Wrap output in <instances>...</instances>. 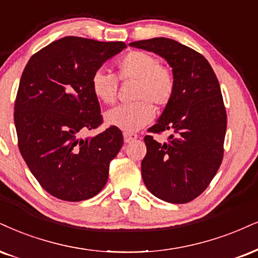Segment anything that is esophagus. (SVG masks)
<instances>
[{"instance_id":"esophagus-1","label":"esophagus","mask_w":258,"mask_h":258,"mask_svg":"<svg viewBox=\"0 0 258 258\" xmlns=\"http://www.w3.org/2000/svg\"><path fill=\"white\" fill-rule=\"evenodd\" d=\"M124 142L125 144H129V142L132 141H135L136 139H138V134H135V133H124Z\"/></svg>"}]
</instances>
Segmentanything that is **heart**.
Instances as JSON below:
<instances>
[{"label":"heart","mask_w":258,"mask_h":258,"mask_svg":"<svg viewBox=\"0 0 258 258\" xmlns=\"http://www.w3.org/2000/svg\"><path fill=\"white\" fill-rule=\"evenodd\" d=\"M116 75L120 81H135L133 103L123 104L107 111L106 123L125 133L138 132L154 118V108L164 109L173 99L176 79L172 71L160 64L157 56L134 50L116 62ZM118 80L112 73L98 69L91 79L94 97L111 105L116 101Z\"/></svg>","instance_id":"heart-1"}]
</instances>
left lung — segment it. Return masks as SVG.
Returning a JSON list of instances; mask_svg holds the SVG:
<instances>
[{"label": "left lung", "mask_w": 258, "mask_h": 258, "mask_svg": "<svg viewBox=\"0 0 258 258\" xmlns=\"http://www.w3.org/2000/svg\"><path fill=\"white\" fill-rule=\"evenodd\" d=\"M164 57L176 79L173 99L145 136L141 172L147 189L170 203H187L207 189L224 158L227 114L214 71L201 53L168 38L130 43Z\"/></svg>", "instance_id": "obj_1"}]
</instances>
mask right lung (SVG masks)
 Returning a JSON list of instances; mask_svg holds the SVG:
<instances>
[{
	"label": "right lung",
	"instance_id": "1",
	"mask_svg": "<svg viewBox=\"0 0 258 258\" xmlns=\"http://www.w3.org/2000/svg\"><path fill=\"white\" fill-rule=\"evenodd\" d=\"M126 47L123 41L64 37L31 57L22 72L14 105L18 146L45 191L79 202L101 191L110 161L123 146L110 126L82 139L103 123L91 79L103 63Z\"/></svg>",
	"mask_w": 258,
	"mask_h": 258
}]
</instances>
